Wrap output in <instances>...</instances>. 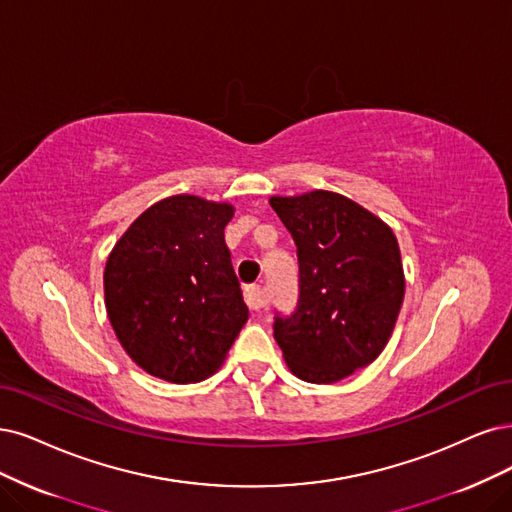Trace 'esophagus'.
<instances>
[{
    "label": "esophagus",
    "mask_w": 512,
    "mask_h": 512,
    "mask_svg": "<svg viewBox=\"0 0 512 512\" xmlns=\"http://www.w3.org/2000/svg\"><path fill=\"white\" fill-rule=\"evenodd\" d=\"M244 301L251 310H261L263 306H266V299H263L261 287H246L244 289Z\"/></svg>",
    "instance_id": "1"
}]
</instances>
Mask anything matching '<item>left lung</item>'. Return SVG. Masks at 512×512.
Here are the masks:
<instances>
[{"label":"left lung","instance_id":"1","mask_svg":"<svg viewBox=\"0 0 512 512\" xmlns=\"http://www.w3.org/2000/svg\"><path fill=\"white\" fill-rule=\"evenodd\" d=\"M270 204L299 259V304L276 318V342L299 380H344L371 365L394 331L405 297L399 242L380 217L327 189Z\"/></svg>","mask_w":512,"mask_h":512}]
</instances>
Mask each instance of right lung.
I'll return each mask as SVG.
<instances>
[{"instance_id": "obj_1", "label": "right lung", "mask_w": 512, "mask_h": 512, "mask_svg": "<svg viewBox=\"0 0 512 512\" xmlns=\"http://www.w3.org/2000/svg\"><path fill=\"white\" fill-rule=\"evenodd\" d=\"M234 211L230 202L168 196L132 221L107 257L113 333L132 363L164 382L213 375L249 318L223 238Z\"/></svg>"}]
</instances>
